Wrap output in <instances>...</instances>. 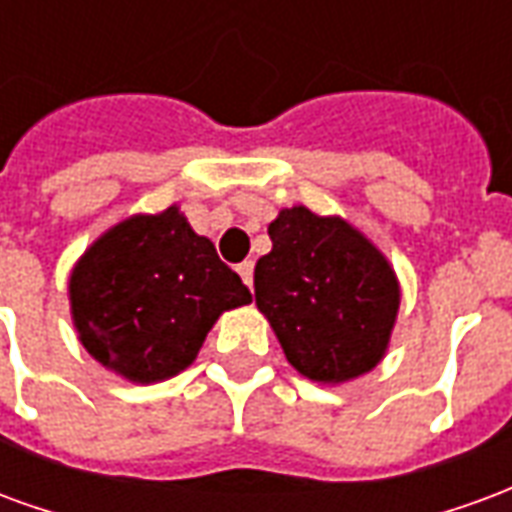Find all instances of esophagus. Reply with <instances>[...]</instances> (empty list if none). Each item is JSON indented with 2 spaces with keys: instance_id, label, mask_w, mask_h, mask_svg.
I'll return each mask as SVG.
<instances>
[{
  "instance_id": "1",
  "label": "esophagus",
  "mask_w": 512,
  "mask_h": 512,
  "mask_svg": "<svg viewBox=\"0 0 512 512\" xmlns=\"http://www.w3.org/2000/svg\"><path fill=\"white\" fill-rule=\"evenodd\" d=\"M238 274L244 279L246 285L252 288V277H255V263L252 260H244V263H238Z\"/></svg>"
}]
</instances>
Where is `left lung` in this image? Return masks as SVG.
<instances>
[{
    "mask_svg": "<svg viewBox=\"0 0 512 512\" xmlns=\"http://www.w3.org/2000/svg\"><path fill=\"white\" fill-rule=\"evenodd\" d=\"M255 301L288 362L323 384L373 370L395 326L400 290L384 255L343 219L285 208L268 224Z\"/></svg>",
    "mask_w": 512,
    "mask_h": 512,
    "instance_id": "left-lung-1",
    "label": "left lung"
}]
</instances>
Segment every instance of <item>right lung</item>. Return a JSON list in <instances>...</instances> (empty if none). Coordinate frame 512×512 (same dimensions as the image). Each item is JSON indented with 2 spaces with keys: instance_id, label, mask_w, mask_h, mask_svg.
Segmentation results:
<instances>
[{
  "instance_id": "right-lung-1",
  "label": "right lung",
  "mask_w": 512,
  "mask_h": 512,
  "mask_svg": "<svg viewBox=\"0 0 512 512\" xmlns=\"http://www.w3.org/2000/svg\"><path fill=\"white\" fill-rule=\"evenodd\" d=\"M249 301L241 277L178 208L112 227L71 277L82 345L139 384L189 367L216 318Z\"/></svg>"
}]
</instances>
